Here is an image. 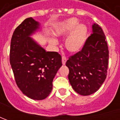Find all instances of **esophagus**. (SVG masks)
I'll return each mask as SVG.
<instances>
[{
    "label": "esophagus",
    "mask_w": 120,
    "mask_h": 120,
    "mask_svg": "<svg viewBox=\"0 0 120 120\" xmlns=\"http://www.w3.org/2000/svg\"><path fill=\"white\" fill-rule=\"evenodd\" d=\"M66 61H67V58L65 56H63L62 57V63L63 65H65V63H66Z\"/></svg>",
    "instance_id": "obj_1"
}]
</instances>
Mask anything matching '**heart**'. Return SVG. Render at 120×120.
I'll return each mask as SVG.
<instances>
[{
    "label": "heart",
    "instance_id": "obj_1",
    "mask_svg": "<svg viewBox=\"0 0 120 120\" xmlns=\"http://www.w3.org/2000/svg\"><path fill=\"white\" fill-rule=\"evenodd\" d=\"M78 22V20L75 18L67 19L63 22L55 31V35L57 37H63L70 33L65 40V45L67 50L71 53L79 51L87 39V26L83 24L77 26ZM50 43L55 45L57 42L52 38L50 39Z\"/></svg>",
    "mask_w": 120,
    "mask_h": 120
}]
</instances>
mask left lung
<instances>
[{"mask_svg":"<svg viewBox=\"0 0 120 120\" xmlns=\"http://www.w3.org/2000/svg\"><path fill=\"white\" fill-rule=\"evenodd\" d=\"M93 33L82 49L69 57L66 65L73 89L81 95H89L99 90L107 76L109 51L102 29L92 26Z\"/></svg>","mask_w":120,"mask_h":120,"instance_id":"1","label":"left lung"}]
</instances>
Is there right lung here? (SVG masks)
<instances>
[{
    "mask_svg": "<svg viewBox=\"0 0 120 120\" xmlns=\"http://www.w3.org/2000/svg\"><path fill=\"white\" fill-rule=\"evenodd\" d=\"M39 24L27 18L15 29L12 36L10 63L18 87L35 100L45 99L53 88V80L62 66L57 52L45 51L30 37Z\"/></svg>",
    "mask_w": 120,
    "mask_h": 120,
    "instance_id": "obj_1",
    "label": "right lung"
}]
</instances>
